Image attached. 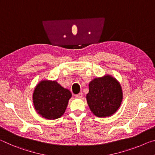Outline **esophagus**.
<instances>
[{
    "mask_svg": "<svg viewBox=\"0 0 155 155\" xmlns=\"http://www.w3.org/2000/svg\"><path fill=\"white\" fill-rule=\"evenodd\" d=\"M82 95H83V93H78V94L75 95V97H77V98H82Z\"/></svg>",
    "mask_w": 155,
    "mask_h": 155,
    "instance_id": "esophagus-1",
    "label": "esophagus"
}]
</instances>
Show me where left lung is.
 Returning a JSON list of instances; mask_svg holds the SVG:
<instances>
[{
  "label": "left lung",
  "instance_id": "1",
  "mask_svg": "<svg viewBox=\"0 0 155 155\" xmlns=\"http://www.w3.org/2000/svg\"><path fill=\"white\" fill-rule=\"evenodd\" d=\"M89 92L87 95L88 106L99 117H109L115 113L122 101L120 84L110 75L95 78L89 83Z\"/></svg>",
  "mask_w": 155,
  "mask_h": 155
}]
</instances>
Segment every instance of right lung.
Wrapping results in <instances>:
<instances>
[{"label": "right lung", "mask_w": 155, "mask_h": 155, "mask_svg": "<svg viewBox=\"0 0 155 155\" xmlns=\"http://www.w3.org/2000/svg\"><path fill=\"white\" fill-rule=\"evenodd\" d=\"M71 93L56 81L43 80L35 87L33 101L37 113L47 120H55L64 113Z\"/></svg>", "instance_id": "obj_1"}]
</instances>
